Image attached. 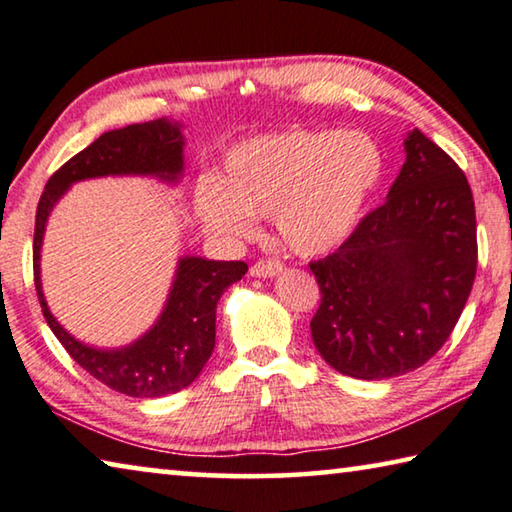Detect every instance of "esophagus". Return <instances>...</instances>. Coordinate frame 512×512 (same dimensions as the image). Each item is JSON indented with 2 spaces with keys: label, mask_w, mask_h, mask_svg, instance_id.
I'll use <instances>...</instances> for the list:
<instances>
[{
  "label": "esophagus",
  "mask_w": 512,
  "mask_h": 512,
  "mask_svg": "<svg viewBox=\"0 0 512 512\" xmlns=\"http://www.w3.org/2000/svg\"><path fill=\"white\" fill-rule=\"evenodd\" d=\"M280 271H282V262H280V259H273V257L259 259V262L250 266V273H253L255 278H273V275H278Z\"/></svg>",
  "instance_id": "34e87169"
}]
</instances>
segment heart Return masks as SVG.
I'll return each instance as SVG.
<instances>
[{
  "instance_id": "obj_1",
  "label": "heart",
  "mask_w": 512,
  "mask_h": 512,
  "mask_svg": "<svg viewBox=\"0 0 512 512\" xmlns=\"http://www.w3.org/2000/svg\"><path fill=\"white\" fill-rule=\"evenodd\" d=\"M383 175V154L367 134L285 129L246 139L223 159V180L196 186V214L207 232L246 239L255 216L273 214L298 255L344 243Z\"/></svg>"
}]
</instances>
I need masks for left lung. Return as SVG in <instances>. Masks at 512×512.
<instances>
[{"instance_id": "1", "label": "left lung", "mask_w": 512, "mask_h": 512, "mask_svg": "<svg viewBox=\"0 0 512 512\" xmlns=\"http://www.w3.org/2000/svg\"><path fill=\"white\" fill-rule=\"evenodd\" d=\"M478 264L469 182L419 129L383 205L310 262L321 289L312 342L332 369L383 380L421 367L456 328Z\"/></svg>"}]
</instances>
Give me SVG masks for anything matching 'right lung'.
Instances as JSON below:
<instances>
[{"instance_id": "right-lung-1", "label": "right lung", "mask_w": 512, "mask_h": 512, "mask_svg": "<svg viewBox=\"0 0 512 512\" xmlns=\"http://www.w3.org/2000/svg\"><path fill=\"white\" fill-rule=\"evenodd\" d=\"M182 145L180 125L166 118L104 132L47 180L36 209L34 285L47 326L81 369L134 399L175 394L198 378L216 344L218 298L246 275L248 264L180 259L168 303L154 328L125 348L100 351L77 342L52 316L40 289V243L54 202L72 182L104 175H157L173 182L182 173Z\"/></svg>"}]
</instances>
